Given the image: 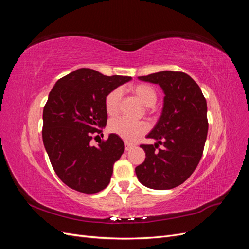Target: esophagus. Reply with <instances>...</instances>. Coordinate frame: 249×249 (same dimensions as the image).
Masks as SVG:
<instances>
[{"label": "esophagus", "mask_w": 249, "mask_h": 249, "mask_svg": "<svg viewBox=\"0 0 249 249\" xmlns=\"http://www.w3.org/2000/svg\"><path fill=\"white\" fill-rule=\"evenodd\" d=\"M124 145H125V150L127 152V150H130V149H132V147H133V144H131L130 142H124Z\"/></svg>", "instance_id": "34e87169"}]
</instances>
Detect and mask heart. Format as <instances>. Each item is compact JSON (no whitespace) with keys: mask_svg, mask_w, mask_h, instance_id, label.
Returning <instances> with one entry per match:
<instances>
[{"mask_svg":"<svg viewBox=\"0 0 249 249\" xmlns=\"http://www.w3.org/2000/svg\"><path fill=\"white\" fill-rule=\"evenodd\" d=\"M127 90L141 102L145 107H153L157 103L158 93L156 89L148 84H135L127 88ZM120 100H122V90L115 88L105 97V110L110 116L117 114L119 109ZM110 133L117 135L125 141H136L143 134L148 130V124L145 122H131L122 117L113 118L108 124Z\"/></svg>","mask_w":249,"mask_h":249,"instance_id":"obj_1","label":"heart"}]
</instances>
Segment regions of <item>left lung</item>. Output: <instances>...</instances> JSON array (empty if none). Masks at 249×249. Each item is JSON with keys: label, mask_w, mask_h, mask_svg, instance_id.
<instances>
[{"label": "left lung", "mask_w": 249, "mask_h": 249, "mask_svg": "<svg viewBox=\"0 0 249 249\" xmlns=\"http://www.w3.org/2000/svg\"><path fill=\"white\" fill-rule=\"evenodd\" d=\"M139 80L159 84L165 96L159 122L146 136L157 143L140 145L146 158L135 171L145 187L172 189L192 175L201 159L209 129L207 101L196 82L182 71H164Z\"/></svg>", "instance_id": "8db88e82"}]
</instances>
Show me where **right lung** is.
<instances>
[{
  "label": "right lung",
  "instance_id": "right-lung-1",
  "mask_svg": "<svg viewBox=\"0 0 249 249\" xmlns=\"http://www.w3.org/2000/svg\"><path fill=\"white\" fill-rule=\"evenodd\" d=\"M131 79L80 69L59 79L51 90L43 108L42 140L56 175L71 189L93 194L110 183L124 141L110 134L96 146L90 142L107 124L105 97Z\"/></svg>",
  "mask_w": 249,
  "mask_h": 249
}]
</instances>
